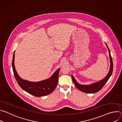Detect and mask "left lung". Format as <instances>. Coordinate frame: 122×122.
<instances>
[{"label": "left lung", "mask_w": 122, "mask_h": 122, "mask_svg": "<svg viewBox=\"0 0 122 122\" xmlns=\"http://www.w3.org/2000/svg\"><path fill=\"white\" fill-rule=\"evenodd\" d=\"M106 45L107 47L109 50L110 59V63H111L110 68V71H109L108 74H107V76L104 79H103L102 80L99 81L97 82H96L95 83H93L92 84L88 85L80 84L79 83H78L77 82L76 80L74 79L73 76L72 75H71L73 82H74L76 87L80 91H81L83 92H84V93H97L104 86V85L106 84V83L107 82V81H108V80L111 76L112 73V71H113V62H112V57L111 56L110 49H109V47H108L106 43Z\"/></svg>", "instance_id": "obj_1"}]
</instances>
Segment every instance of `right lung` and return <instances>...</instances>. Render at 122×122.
Listing matches in <instances>:
<instances>
[{
    "mask_svg": "<svg viewBox=\"0 0 122 122\" xmlns=\"http://www.w3.org/2000/svg\"><path fill=\"white\" fill-rule=\"evenodd\" d=\"M14 52L12 61V69L15 79L21 88L29 94L37 97L46 96L53 92L58 83L60 68L48 80L39 82H31L23 80L17 74L15 68Z\"/></svg>",
    "mask_w": 122,
    "mask_h": 122,
    "instance_id": "1",
    "label": "right lung"
}]
</instances>
